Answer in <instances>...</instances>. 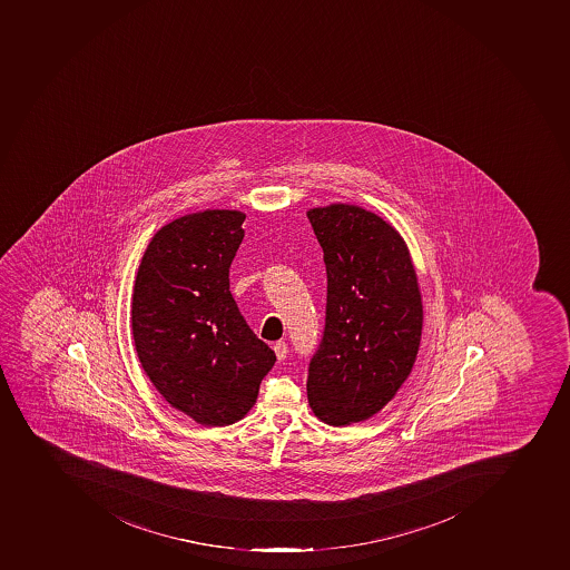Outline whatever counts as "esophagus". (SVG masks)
<instances>
[{
  "instance_id": "34e87169",
  "label": "esophagus",
  "mask_w": 570,
  "mask_h": 570,
  "mask_svg": "<svg viewBox=\"0 0 570 570\" xmlns=\"http://www.w3.org/2000/svg\"><path fill=\"white\" fill-rule=\"evenodd\" d=\"M274 352H276L278 361H285L288 354L287 343H285V341H278V343L274 345Z\"/></svg>"
}]
</instances>
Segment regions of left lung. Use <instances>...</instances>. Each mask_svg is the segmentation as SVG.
Listing matches in <instances>:
<instances>
[{
    "label": "left lung",
    "instance_id": "8db88e82",
    "mask_svg": "<svg viewBox=\"0 0 570 570\" xmlns=\"http://www.w3.org/2000/svg\"><path fill=\"white\" fill-rule=\"evenodd\" d=\"M326 265V320L306 395L331 426L368 421L397 395L422 335V296L406 242L354 204L306 210Z\"/></svg>",
    "mask_w": 570,
    "mask_h": 570
}]
</instances>
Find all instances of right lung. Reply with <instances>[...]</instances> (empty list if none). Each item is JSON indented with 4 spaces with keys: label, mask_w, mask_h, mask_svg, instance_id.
Instances as JSON below:
<instances>
[{
    "label": "right lung",
    "mask_w": 570,
    "mask_h": 570,
    "mask_svg": "<svg viewBox=\"0 0 570 570\" xmlns=\"http://www.w3.org/2000/svg\"><path fill=\"white\" fill-rule=\"evenodd\" d=\"M244 220L242 210L206 209L169 222L144 250L135 278L131 334L144 372L202 426L242 421L276 361L229 291Z\"/></svg>",
    "instance_id": "obj_1"
}]
</instances>
